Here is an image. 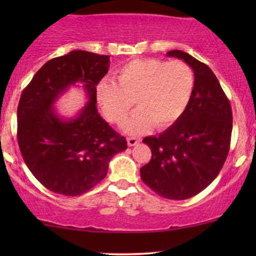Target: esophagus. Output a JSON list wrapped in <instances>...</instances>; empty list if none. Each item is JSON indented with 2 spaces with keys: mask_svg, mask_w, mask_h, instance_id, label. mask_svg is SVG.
Returning a JSON list of instances; mask_svg holds the SVG:
<instances>
[{
  "mask_svg": "<svg viewBox=\"0 0 256 256\" xmlns=\"http://www.w3.org/2000/svg\"><path fill=\"white\" fill-rule=\"evenodd\" d=\"M140 142V138H137V137H128V146H136Z\"/></svg>",
  "mask_w": 256,
  "mask_h": 256,
  "instance_id": "34e87169",
  "label": "esophagus"
}]
</instances>
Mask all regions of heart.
<instances>
[{"label":"heart","instance_id":"obj_1","mask_svg":"<svg viewBox=\"0 0 256 256\" xmlns=\"http://www.w3.org/2000/svg\"><path fill=\"white\" fill-rule=\"evenodd\" d=\"M192 70L183 61L134 58L120 66L114 82L104 79L96 98L108 122L122 124L132 107H138L124 124V131L142 134L155 125L164 128L180 118L192 98Z\"/></svg>","mask_w":256,"mask_h":256}]
</instances>
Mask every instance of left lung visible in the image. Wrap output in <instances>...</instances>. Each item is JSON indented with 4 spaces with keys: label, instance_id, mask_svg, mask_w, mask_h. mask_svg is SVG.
Segmentation results:
<instances>
[{
    "label": "left lung",
    "instance_id": "1",
    "mask_svg": "<svg viewBox=\"0 0 256 256\" xmlns=\"http://www.w3.org/2000/svg\"><path fill=\"white\" fill-rule=\"evenodd\" d=\"M166 55L189 64L195 84L180 118L158 137L143 140L152 158L140 168V178L162 198L186 200L206 189L224 165L230 149L232 110L207 64L182 50Z\"/></svg>",
    "mask_w": 256,
    "mask_h": 256
}]
</instances>
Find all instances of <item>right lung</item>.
Returning <instances> with one entry per match:
<instances>
[{"mask_svg": "<svg viewBox=\"0 0 256 256\" xmlns=\"http://www.w3.org/2000/svg\"><path fill=\"white\" fill-rule=\"evenodd\" d=\"M110 67V56L72 50L38 70L20 96L18 143L26 166L52 192L78 196L107 176L112 158L128 148L98 114L96 85ZM76 82H83L90 101L71 120L52 106Z\"/></svg>", "mask_w": 256, "mask_h": 256, "instance_id": "right-lung-1", "label": "right lung"}]
</instances>
